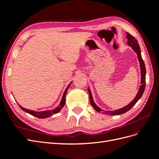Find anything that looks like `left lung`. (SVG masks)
Returning <instances> with one entry per match:
<instances>
[{"mask_svg": "<svg viewBox=\"0 0 159 159\" xmlns=\"http://www.w3.org/2000/svg\"><path fill=\"white\" fill-rule=\"evenodd\" d=\"M127 44L131 46L132 48V49L134 50V52L136 53L137 57H138V60L140 62V68H141V85L139 88V89L138 91V93L136 95V97L134 98V99L132 101V102L129 103L127 106L124 107L121 109H119L117 110H115V111H105L103 112L104 114L105 115H121L125 113H126L129 110L131 109L134 105H135V103L138 102V100L141 98V96L143 95V93L145 91V75H146V68H145V63L142 59L141 54V50H140V47H139V45L138 44L137 40L134 38L131 34H130L129 33H127ZM88 91H89V101H90V103L92 105V107L94 108L95 111H97L98 112H102L103 110L101 109L98 106L96 105V104L94 103L93 99L92 98V95H91V92L88 88ZM103 113V112H102Z\"/></svg>", "mask_w": 159, "mask_h": 159, "instance_id": "left-lung-1", "label": "left lung"}]
</instances>
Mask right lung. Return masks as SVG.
I'll list each match as a JSON object with an SVG mask.
<instances>
[{"label":"right lung","instance_id":"add662e5","mask_svg":"<svg viewBox=\"0 0 159 159\" xmlns=\"http://www.w3.org/2000/svg\"><path fill=\"white\" fill-rule=\"evenodd\" d=\"M71 84V82L68 85V87H67V88L66 89L64 93L63 94V96H62V98H61V100L60 102V105L58 107H57V108H56L54 110H48V111H40V112H38V111H32V110H29V109H25L24 108L22 107H21L20 105H18L19 106H20V107L24 111H25L28 113H29L32 115H33V116H35L36 117H38V118H40V119H43V118H46V117H48L50 116H51V115H53L54 114H56L57 113L60 112L61 109H62V107H63L64 106V105L66 103V94L67 93V91H68L69 87L70 84Z\"/></svg>","mask_w":159,"mask_h":159}]
</instances>
